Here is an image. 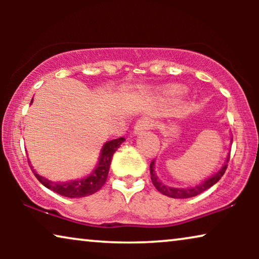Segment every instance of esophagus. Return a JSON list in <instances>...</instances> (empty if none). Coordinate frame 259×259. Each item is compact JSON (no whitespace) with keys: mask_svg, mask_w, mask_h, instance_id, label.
<instances>
[{"mask_svg":"<svg viewBox=\"0 0 259 259\" xmlns=\"http://www.w3.org/2000/svg\"><path fill=\"white\" fill-rule=\"evenodd\" d=\"M151 127H152V120H150L148 118L139 119L136 122V126H134V133L139 134L141 132H144V131L150 130Z\"/></svg>","mask_w":259,"mask_h":259,"instance_id":"obj_1","label":"esophagus"}]
</instances>
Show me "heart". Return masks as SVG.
Returning a JSON list of instances; mask_svg holds the SVG:
<instances>
[{
    "mask_svg": "<svg viewBox=\"0 0 259 259\" xmlns=\"http://www.w3.org/2000/svg\"><path fill=\"white\" fill-rule=\"evenodd\" d=\"M165 93L169 94V95H176V94H183L184 93V87L180 86H171L165 88Z\"/></svg>",
    "mask_w": 259,
    "mask_h": 259,
    "instance_id": "obj_1",
    "label": "heart"
}]
</instances>
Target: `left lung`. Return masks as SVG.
<instances>
[{
	"instance_id": "1",
	"label": "left lung",
	"mask_w": 259,
	"mask_h": 259,
	"mask_svg": "<svg viewBox=\"0 0 259 259\" xmlns=\"http://www.w3.org/2000/svg\"><path fill=\"white\" fill-rule=\"evenodd\" d=\"M229 160H230V154H229V157L226 158L225 164L223 165V167L219 169L217 173H214V175L211 176L210 178L203 180V182L198 184V185L185 187V189H178V187L167 186V185H165V184H162L160 180L158 179L157 175H155L154 160H153V161L151 162V165H150L151 179H152V183H153V185H154L155 189H157L160 193L165 194V196L171 197V198H180V199H182V198H191V197L198 196V194H200L201 192H204V191H206L207 189H210L211 186H213L214 184L217 183L218 180L222 178L223 175H224V173H225L226 168H228Z\"/></svg>"
}]
</instances>
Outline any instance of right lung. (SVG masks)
<instances>
[{"label": "right lung", "mask_w": 259, "mask_h": 259, "mask_svg": "<svg viewBox=\"0 0 259 259\" xmlns=\"http://www.w3.org/2000/svg\"><path fill=\"white\" fill-rule=\"evenodd\" d=\"M123 141H125V138H118V139H113L111 141L105 143L104 146H102L100 158H99V161L97 166H95V168L93 169V172L82 179L72 180V182L66 183L51 182V180L46 179L45 177L37 175V173L33 169V166H30V167L33 169L35 177H36L37 180L42 184V185L46 186L49 190L54 191L56 193L61 194L63 197L81 198L91 196V194L95 193L105 185L106 180H107L113 154H114V152L118 150L119 146L123 143Z\"/></svg>", "instance_id": "1"}]
</instances>
